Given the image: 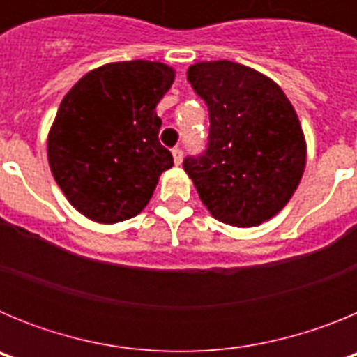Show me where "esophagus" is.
Here are the masks:
<instances>
[{
	"instance_id": "34e87169",
	"label": "esophagus",
	"mask_w": 357,
	"mask_h": 357,
	"mask_svg": "<svg viewBox=\"0 0 357 357\" xmlns=\"http://www.w3.org/2000/svg\"><path fill=\"white\" fill-rule=\"evenodd\" d=\"M172 155H173V162H175L176 166H181V164H182V155H184L181 148H173Z\"/></svg>"
}]
</instances>
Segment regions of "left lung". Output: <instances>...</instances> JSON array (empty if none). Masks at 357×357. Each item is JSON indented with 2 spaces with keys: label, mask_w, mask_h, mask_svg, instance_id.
I'll list each match as a JSON object with an SVG mask.
<instances>
[{
  "label": "left lung",
  "mask_w": 357,
  "mask_h": 357,
  "mask_svg": "<svg viewBox=\"0 0 357 357\" xmlns=\"http://www.w3.org/2000/svg\"><path fill=\"white\" fill-rule=\"evenodd\" d=\"M188 80L209 109L204 155L184 169L216 220L257 227L282 211L304 175L305 137L279 85L230 61L189 66Z\"/></svg>",
  "instance_id": "8db88e82"
}]
</instances>
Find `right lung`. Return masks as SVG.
<instances>
[{"label": "right lung", "mask_w": 357, "mask_h": 357, "mask_svg": "<svg viewBox=\"0 0 357 357\" xmlns=\"http://www.w3.org/2000/svg\"><path fill=\"white\" fill-rule=\"evenodd\" d=\"M175 80L162 62L96 68L73 85L48 134V162L68 202L96 223H118L148 206L173 166L159 143L155 107Z\"/></svg>", "instance_id": "1"}]
</instances>
